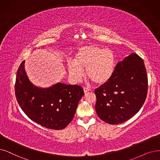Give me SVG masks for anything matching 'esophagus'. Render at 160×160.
Instances as JSON below:
<instances>
[{
    "instance_id": "obj_1",
    "label": "esophagus",
    "mask_w": 160,
    "mask_h": 160,
    "mask_svg": "<svg viewBox=\"0 0 160 160\" xmlns=\"http://www.w3.org/2000/svg\"><path fill=\"white\" fill-rule=\"evenodd\" d=\"M83 91H84L85 94H86V93H87L88 92L91 91V89L90 88H88V87H84V88H83Z\"/></svg>"
}]
</instances>
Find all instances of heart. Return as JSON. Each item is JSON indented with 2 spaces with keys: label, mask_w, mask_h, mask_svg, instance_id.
Instances as JSON below:
<instances>
[{
  "label": "heart",
  "mask_w": 160,
  "mask_h": 160,
  "mask_svg": "<svg viewBox=\"0 0 160 160\" xmlns=\"http://www.w3.org/2000/svg\"><path fill=\"white\" fill-rule=\"evenodd\" d=\"M74 61L68 63L69 75L79 80L86 69L88 79L96 84L102 85L109 81L116 68V57L112 50L96 45L81 47L74 57Z\"/></svg>",
  "instance_id": "heart-1"
}]
</instances>
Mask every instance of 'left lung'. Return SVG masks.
<instances>
[{
	"mask_svg": "<svg viewBox=\"0 0 160 160\" xmlns=\"http://www.w3.org/2000/svg\"><path fill=\"white\" fill-rule=\"evenodd\" d=\"M148 92V77L143 60L131 53L119 62L112 78L94 91L95 110L104 122L116 125L140 110Z\"/></svg>",
	"mask_w": 160,
	"mask_h": 160,
	"instance_id": "obj_1",
	"label": "left lung"
}]
</instances>
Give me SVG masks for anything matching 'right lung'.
Returning a JSON list of instances; mask_svg holds the SVG:
<instances>
[{
  "instance_id": "right-lung-1",
  "label": "right lung",
  "mask_w": 160,
  "mask_h": 160,
  "mask_svg": "<svg viewBox=\"0 0 160 160\" xmlns=\"http://www.w3.org/2000/svg\"><path fill=\"white\" fill-rule=\"evenodd\" d=\"M25 61L19 66L15 94L22 110L34 122L46 128L60 130L72 121L77 107L83 97L78 85L58 82L48 88L34 85L25 70Z\"/></svg>"
}]
</instances>
